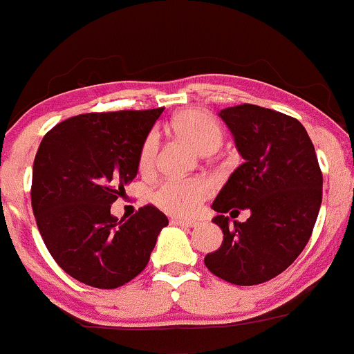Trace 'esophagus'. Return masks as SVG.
I'll use <instances>...</instances> for the list:
<instances>
[{
	"label": "esophagus",
	"instance_id": "esophagus-1",
	"mask_svg": "<svg viewBox=\"0 0 354 354\" xmlns=\"http://www.w3.org/2000/svg\"><path fill=\"white\" fill-rule=\"evenodd\" d=\"M170 223L178 225V227H187V228H196V227H198V221L182 220V218H172V220H170Z\"/></svg>",
	"mask_w": 354,
	"mask_h": 354
}]
</instances>
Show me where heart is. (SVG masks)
Segmentation results:
<instances>
[{
    "label": "heart",
    "instance_id": "1",
    "mask_svg": "<svg viewBox=\"0 0 354 354\" xmlns=\"http://www.w3.org/2000/svg\"><path fill=\"white\" fill-rule=\"evenodd\" d=\"M172 129L178 136L191 141L203 153L216 151L223 140L220 124L213 115L203 111H185L178 114L177 118H174ZM156 153H158V136L150 133L141 145L140 158H138L141 172H151L156 163ZM211 192H213V184L204 177H172L158 185L153 199L167 213L189 218L198 213L201 203L209 198Z\"/></svg>",
    "mask_w": 354,
    "mask_h": 354
}]
</instances>
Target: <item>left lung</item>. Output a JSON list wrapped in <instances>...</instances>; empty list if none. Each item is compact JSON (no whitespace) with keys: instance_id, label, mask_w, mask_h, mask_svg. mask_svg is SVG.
<instances>
[{"instance_id":"obj_1","label":"left lung","mask_w":354,"mask_h":354,"mask_svg":"<svg viewBox=\"0 0 354 354\" xmlns=\"http://www.w3.org/2000/svg\"><path fill=\"white\" fill-rule=\"evenodd\" d=\"M243 163L213 203V223L223 242L204 257L218 278L240 286L281 274L310 239L322 203V172L307 131L295 118L252 104L220 112ZM250 209L247 222L232 224L236 207Z\"/></svg>"}]
</instances>
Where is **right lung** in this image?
Masks as SVG:
<instances>
[{"mask_svg":"<svg viewBox=\"0 0 354 354\" xmlns=\"http://www.w3.org/2000/svg\"><path fill=\"white\" fill-rule=\"evenodd\" d=\"M162 112L80 114L42 138L32 209L50 256L80 283L100 290L126 285L147 268L156 236L169 225L153 204L129 220L111 214V204L136 177L141 145Z\"/></svg>","mask_w":354,"mask_h":354,"instance_id":"right-lung-1","label":"right lung"}]
</instances>
